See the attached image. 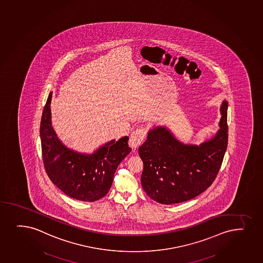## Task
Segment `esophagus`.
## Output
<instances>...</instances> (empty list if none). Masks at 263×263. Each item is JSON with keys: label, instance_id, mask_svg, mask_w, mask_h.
I'll use <instances>...</instances> for the list:
<instances>
[{"label": "esophagus", "instance_id": "esophagus-1", "mask_svg": "<svg viewBox=\"0 0 263 263\" xmlns=\"http://www.w3.org/2000/svg\"><path fill=\"white\" fill-rule=\"evenodd\" d=\"M146 133H147V130L145 129V127H139L136 130L132 133L130 140H129V145L133 150H136L139 145H142L145 136H146Z\"/></svg>", "mask_w": 263, "mask_h": 263}]
</instances>
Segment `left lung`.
Returning <instances> with one entry per match:
<instances>
[{"mask_svg":"<svg viewBox=\"0 0 263 263\" xmlns=\"http://www.w3.org/2000/svg\"><path fill=\"white\" fill-rule=\"evenodd\" d=\"M228 103L221 105L220 129L201 145H184L165 127H156L139 148L144 169L143 189L152 199L173 204L192 199L206 191L217 177L228 143Z\"/></svg>","mask_w":263,"mask_h":263,"instance_id":"obj_1","label":"left lung"}]
</instances>
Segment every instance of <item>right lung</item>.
Returning <instances> with one entry per match:
<instances>
[{
    "instance_id": "1",
    "label": "right lung",
    "mask_w": 263,
    "mask_h": 263,
    "mask_svg": "<svg viewBox=\"0 0 263 263\" xmlns=\"http://www.w3.org/2000/svg\"><path fill=\"white\" fill-rule=\"evenodd\" d=\"M49 94L43 109L40 138L43 162L49 178L61 191L74 199L95 202L103 198L111 187L116 170L132 151L128 137L111 140L95 154H82L66 147L51 127Z\"/></svg>"
}]
</instances>
